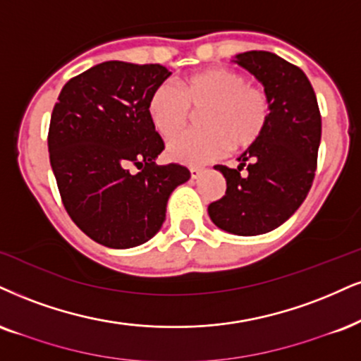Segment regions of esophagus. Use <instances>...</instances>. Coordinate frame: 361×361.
<instances>
[{"mask_svg": "<svg viewBox=\"0 0 361 361\" xmlns=\"http://www.w3.org/2000/svg\"><path fill=\"white\" fill-rule=\"evenodd\" d=\"M202 172L204 169L201 167H190V177H192V179H199V177L202 176Z\"/></svg>", "mask_w": 361, "mask_h": 361, "instance_id": "1", "label": "esophagus"}]
</instances>
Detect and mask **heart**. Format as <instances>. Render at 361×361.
Wrapping results in <instances>:
<instances>
[{"label":"heart","instance_id":"b5f03b06","mask_svg":"<svg viewBox=\"0 0 361 361\" xmlns=\"http://www.w3.org/2000/svg\"><path fill=\"white\" fill-rule=\"evenodd\" d=\"M190 110L199 117L202 130L188 132L167 147L176 162L197 166L224 154L257 144L268 128L271 102L261 87L247 83L241 72L214 66L189 75L179 88L164 83L147 104L150 123L164 139H172L188 126Z\"/></svg>","mask_w":361,"mask_h":361}]
</instances>
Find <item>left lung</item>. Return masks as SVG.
Segmentation results:
<instances>
[{
  "label": "left lung",
  "mask_w": 361,
  "mask_h": 361,
  "mask_svg": "<svg viewBox=\"0 0 361 361\" xmlns=\"http://www.w3.org/2000/svg\"><path fill=\"white\" fill-rule=\"evenodd\" d=\"M234 63L255 75L271 102L264 135L239 155L238 169L216 166L226 194L209 204L217 228L235 235H257L286 222L303 204L317 171L322 115L303 70L271 51H244ZM243 168L246 174H241Z\"/></svg>",
  "instance_id": "8db88e82"
}]
</instances>
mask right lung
<instances>
[{"label": "right lung", "instance_id": "add662e5", "mask_svg": "<svg viewBox=\"0 0 361 361\" xmlns=\"http://www.w3.org/2000/svg\"><path fill=\"white\" fill-rule=\"evenodd\" d=\"M162 65L104 61L61 88L48 132L51 171L72 221L102 246L152 239L173 189L190 179L179 164L157 166L164 142L147 104L171 77ZM141 171L132 174L128 166Z\"/></svg>", "mask_w": 361, "mask_h": 361}]
</instances>
